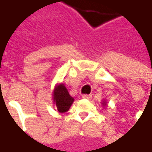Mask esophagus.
I'll return each instance as SVG.
<instances>
[{"label":"esophagus","mask_w":152,"mask_h":152,"mask_svg":"<svg viewBox=\"0 0 152 152\" xmlns=\"http://www.w3.org/2000/svg\"><path fill=\"white\" fill-rule=\"evenodd\" d=\"M82 97H83L84 99H86V100H91V98H92V96H91V95H83Z\"/></svg>","instance_id":"1"}]
</instances>
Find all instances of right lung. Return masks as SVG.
I'll return each mask as SVG.
<instances>
[{
    "label": "right lung",
    "instance_id": "add662e5",
    "mask_svg": "<svg viewBox=\"0 0 152 152\" xmlns=\"http://www.w3.org/2000/svg\"><path fill=\"white\" fill-rule=\"evenodd\" d=\"M53 96L56 108L60 113H66L68 111L73 102V98L69 95L67 88L62 84L56 87Z\"/></svg>",
    "mask_w": 152,
    "mask_h": 152
}]
</instances>
